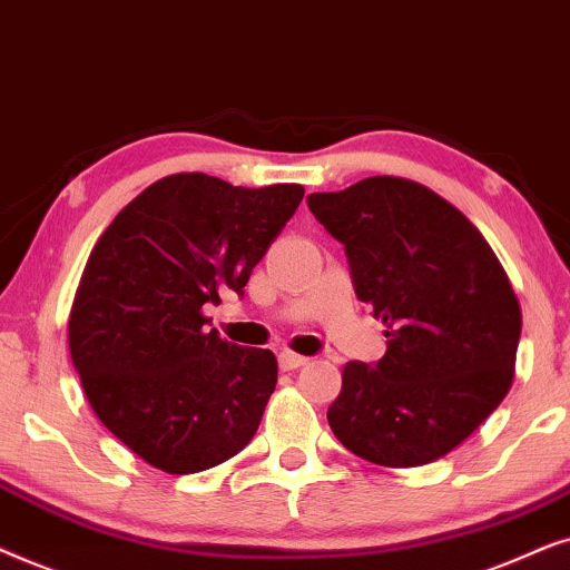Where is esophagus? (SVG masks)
<instances>
[{
  "label": "esophagus",
  "instance_id": "esophagus-1",
  "mask_svg": "<svg viewBox=\"0 0 570 570\" xmlns=\"http://www.w3.org/2000/svg\"><path fill=\"white\" fill-rule=\"evenodd\" d=\"M278 364H281V370H299V367H305V364H307V356L294 354V352H281Z\"/></svg>",
  "mask_w": 570,
  "mask_h": 570
}]
</instances>
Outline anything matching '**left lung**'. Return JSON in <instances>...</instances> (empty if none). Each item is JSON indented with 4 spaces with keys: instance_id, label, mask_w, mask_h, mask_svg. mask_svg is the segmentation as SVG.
<instances>
[{
    "instance_id": "8db88e82",
    "label": "left lung",
    "mask_w": 570,
    "mask_h": 570,
    "mask_svg": "<svg viewBox=\"0 0 570 570\" xmlns=\"http://www.w3.org/2000/svg\"><path fill=\"white\" fill-rule=\"evenodd\" d=\"M344 245L360 302L385 323L383 360L348 362L328 424L381 466H422L456 449L505 399L521 307L503 265L449 200L401 177L307 197Z\"/></svg>"
}]
</instances>
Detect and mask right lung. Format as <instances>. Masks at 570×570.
<instances>
[{
    "mask_svg": "<svg viewBox=\"0 0 570 570\" xmlns=\"http://www.w3.org/2000/svg\"><path fill=\"white\" fill-rule=\"evenodd\" d=\"M302 195V185L171 174L96 242L70 313L72 364L98 420L150 466L203 472L257 432L276 356L208 331L203 305L226 289L245 294Z\"/></svg>",
    "mask_w": 570,
    "mask_h": 570,
    "instance_id": "1",
    "label": "right lung"
}]
</instances>
